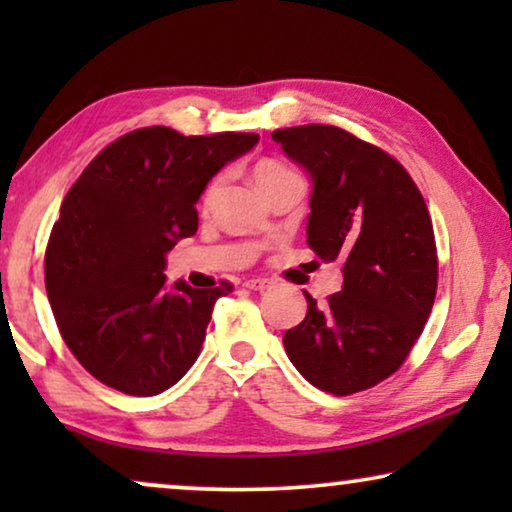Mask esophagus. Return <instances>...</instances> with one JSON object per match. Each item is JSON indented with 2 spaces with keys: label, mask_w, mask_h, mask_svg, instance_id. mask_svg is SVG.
I'll list each match as a JSON object with an SVG mask.
<instances>
[{
  "label": "esophagus",
  "mask_w": 512,
  "mask_h": 512,
  "mask_svg": "<svg viewBox=\"0 0 512 512\" xmlns=\"http://www.w3.org/2000/svg\"><path fill=\"white\" fill-rule=\"evenodd\" d=\"M270 286V279H263V277H256V279H247L244 282V289H251V291H263Z\"/></svg>",
  "instance_id": "34e87169"
}]
</instances>
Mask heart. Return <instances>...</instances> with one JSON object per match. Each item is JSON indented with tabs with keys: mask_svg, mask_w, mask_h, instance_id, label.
Wrapping results in <instances>:
<instances>
[{
	"mask_svg": "<svg viewBox=\"0 0 512 512\" xmlns=\"http://www.w3.org/2000/svg\"><path fill=\"white\" fill-rule=\"evenodd\" d=\"M293 174H296V172H293L291 167H286L284 163H277V160H261V163L254 167V181H256L258 191H261V193L268 191L270 186H275L277 181H282L286 177H293ZM212 193H214V184L207 188L205 200L212 198Z\"/></svg>",
	"mask_w": 512,
	"mask_h": 512,
	"instance_id": "b5f03b06",
	"label": "heart"
}]
</instances>
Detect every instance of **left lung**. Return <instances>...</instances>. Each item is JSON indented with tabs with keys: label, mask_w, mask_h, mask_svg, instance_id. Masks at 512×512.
I'll return each mask as SVG.
<instances>
[{
	"label": "left lung",
	"mask_w": 512,
	"mask_h": 512,
	"mask_svg": "<svg viewBox=\"0 0 512 512\" xmlns=\"http://www.w3.org/2000/svg\"><path fill=\"white\" fill-rule=\"evenodd\" d=\"M312 179L307 244L342 263V291L284 333V349L307 382L349 396L387 380L424 331L438 286L426 202L405 167L335 125L275 130Z\"/></svg>",
	"instance_id": "obj_1"
}]
</instances>
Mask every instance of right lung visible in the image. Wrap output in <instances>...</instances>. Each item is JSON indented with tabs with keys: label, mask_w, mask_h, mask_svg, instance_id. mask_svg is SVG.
Wrapping results in <instances>:
<instances>
[{
	"label": "right lung",
	"mask_w": 512,
	"mask_h": 512,
	"mask_svg": "<svg viewBox=\"0 0 512 512\" xmlns=\"http://www.w3.org/2000/svg\"><path fill=\"white\" fill-rule=\"evenodd\" d=\"M251 132L118 137L69 188L46 249V293L76 361L111 389L156 396L198 359L214 303L233 291L165 282V256L198 230L195 202Z\"/></svg>",
	"instance_id": "1"
}]
</instances>
